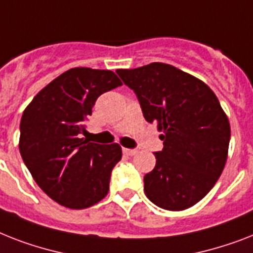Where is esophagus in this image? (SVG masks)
<instances>
[{"label": "esophagus", "mask_w": 253, "mask_h": 253, "mask_svg": "<svg viewBox=\"0 0 253 253\" xmlns=\"http://www.w3.org/2000/svg\"><path fill=\"white\" fill-rule=\"evenodd\" d=\"M123 153H126L128 156H135L137 153L136 149H128V148H123Z\"/></svg>", "instance_id": "34e87169"}]
</instances>
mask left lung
Here are the masks:
<instances>
[{
	"label": "left lung",
	"instance_id": "1",
	"mask_svg": "<svg viewBox=\"0 0 253 253\" xmlns=\"http://www.w3.org/2000/svg\"><path fill=\"white\" fill-rule=\"evenodd\" d=\"M140 102L144 118L157 123L164 140L144 192L157 207L184 211L204 198L227 160L230 123L214 92L198 78L168 63L117 70Z\"/></svg>",
	"mask_w": 253,
	"mask_h": 253
}]
</instances>
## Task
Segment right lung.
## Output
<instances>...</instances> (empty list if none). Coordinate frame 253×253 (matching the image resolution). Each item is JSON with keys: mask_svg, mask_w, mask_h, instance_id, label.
<instances>
[{"mask_svg": "<svg viewBox=\"0 0 253 253\" xmlns=\"http://www.w3.org/2000/svg\"><path fill=\"white\" fill-rule=\"evenodd\" d=\"M122 85L110 70L75 67L45 85L24 109L19 151L35 182L55 203L85 209L108 195L120 144L84 139V121L100 94Z\"/></svg>", "mask_w": 253, "mask_h": 253, "instance_id": "obj_1", "label": "right lung"}]
</instances>
